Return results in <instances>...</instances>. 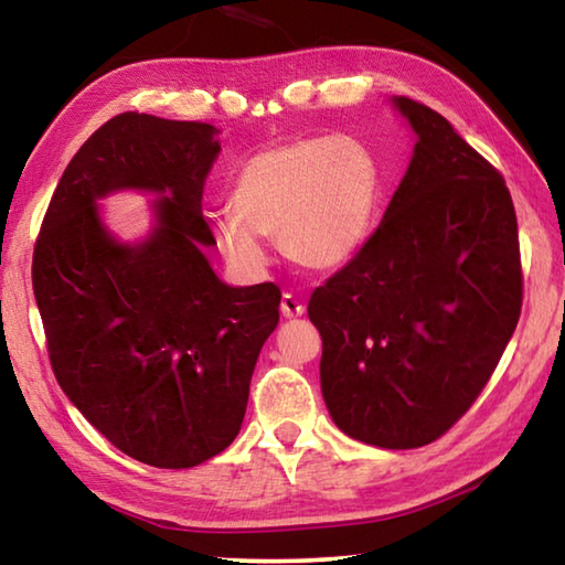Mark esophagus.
I'll list each match as a JSON object with an SVG mask.
<instances>
[{"label": "esophagus", "instance_id": "obj_1", "mask_svg": "<svg viewBox=\"0 0 565 565\" xmlns=\"http://www.w3.org/2000/svg\"><path fill=\"white\" fill-rule=\"evenodd\" d=\"M303 311H306V306L296 299L294 294L281 296V313L286 319H299V317H303Z\"/></svg>", "mask_w": 565, "mask_h": 565}]
</instances>
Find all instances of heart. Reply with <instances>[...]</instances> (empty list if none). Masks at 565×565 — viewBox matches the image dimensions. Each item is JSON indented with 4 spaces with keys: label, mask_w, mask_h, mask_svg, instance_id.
<instances>
[{
    "label": "heart",
    "mask_w": 565,
    "mask_h": 565,
    "mask_svg": "<svg viewBox=\"0 0 565 565\" xmlns=\"http://www.w3.org/2000/svg\"><path fill=\"white\" fill-rule=\"evenodd\" d=\"M384 177L374 151L356 137H309L264 149L238 169L232 212L214 238L236 271L266 266L262 236L301 269L349 264L376 226Z\"/></svg>",
    "instance_id": "b5f03b06"
}]
</instances>
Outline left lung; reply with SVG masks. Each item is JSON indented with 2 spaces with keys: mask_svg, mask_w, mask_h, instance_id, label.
Returning a JSON list of instances; mask_svg holds the SVG:
<instances>
[{
  "mask_svg": "<svg viewBox=\"0 0 565 565\" xmlns=\"http://www.w3.org/2000/svg\"><path fill=\"white\" fill-rule=\"evenodd\" d=\"M408 169L366 246L311 294L321 394L361 444L418 448L461 418L521 317L519 224L503 177L441 114L391 97Z\"/></svg>",
  "mask_w": 565,
  "mask_h": 565,
  "instance_id": "left-lung-1",
  "label": "left lung"
}]
</instances>
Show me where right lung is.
Returning <instances> with one entry per match:
<instances>
[{
	"instance_id": "1",
	"label": "right lung",
	"mask_w": 565,
	"mask_h": 565,
	"mask_svg": "<svg viewBox=\"0 0 565 565\" xmlns=\"http://www.w3.org/2000/svg\"><path fill=\"white\" fill-rule=\"evenodd\" d=\"M218 129L127 111L84 141L56 184L34 246L32 286L54 376L102 436L157 468L222 454L246 414L276 284L228 286L202 214ZM154 193L152 228L121 243L98 202Z\"/></svg>"
}]
</instances>
